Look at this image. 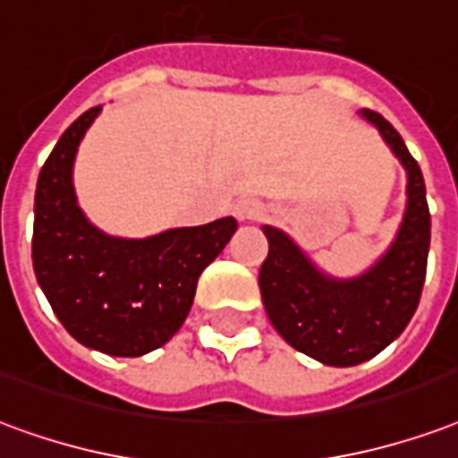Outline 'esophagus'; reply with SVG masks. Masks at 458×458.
Masks as SVG:
<instances>
[{"instance_id":"34e87169","label":"esophagus","mask_w":458,"mask_h":458,"mask_svg":"<svg viewBox=\"0 0 458 458\" xmlns=\"http://www.w3.org/2000/svg\"><path fill=\"white\" fill-rule=\"evenodd\" d=\"M235 216L240 220H259L264 216V206L255 199H240L235 203Z\"/></svg>"}]
</instances>
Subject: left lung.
<instances>
[{"label": "left lung", "instance_id": "left-lung-1", "mask_svg": "<svg viewBox=\"0 0 458 458\" xmlns=\"http://www.w3.org/2000/svg\"><path fill=\"white\" fill-rule=\"evenodd\" d=\"M361 114L408 169V211L384 259L359 279L333 281L318 272L281 230L262 228L269 240L259 269L267 315L293 350L327 367H354L386 350L418 310L428 274L429 208L420 165L381 114Z\"/></svg>", "mask_w": 458, "mask_h": 458}]
</instances>
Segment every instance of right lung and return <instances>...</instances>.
Here are the masks:
<instances>
[{
  "mask_svg": "<svg viewBox=\"0 0 458 458\" xmlns=\"http://www.w3.org/2000/svg\"><path fill=\"white\" fill-rule=\"evenodd\" d=\"M99 111H84L40 169L30 257L53 313L74 340L111 357H140L182 327L199 276L228 245L238 220L148 240L108 238L89 225L74 199L72 162Z\"/></svg>",
  "mask_w": 458,
  "mask_h": 458,
  "instance_id": "obj_1",
  "label": "right lung"
}]
</instances>
